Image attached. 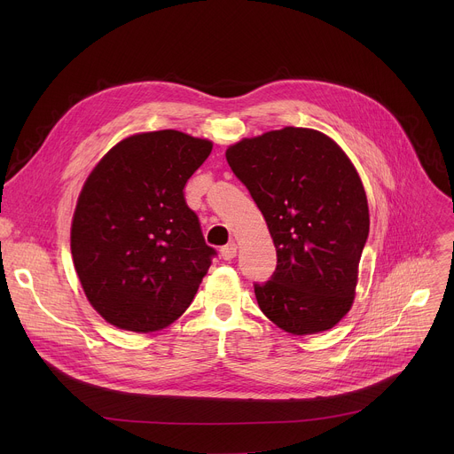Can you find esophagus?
I'll use <instances>...</instances> for the list:
<instances>
[{
  "label": "esophagus",
  "instance_id": "esophagus-1",
  "mask_svg": "<svg viewBox=\"0 0 454 454\" xmlns=\"http://www.w3.org/2000/svg\"><path fill=\"white\" fill-rule=\"evenodd\" d=\"M235 254H237V244L235 242H230V244L221 247V256L224 258V261H233Z\"/></svg>",
  "mask_w": 454,
  "mask_h": 454
}]
</instances>
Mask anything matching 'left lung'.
Wrapping results in <instances>:
<instances>
[{
  "instance_id": "left-lung-1",
  "label": "left lung",
  "mask_w": 454,
  "mask_h": 454,
  "mask_svg": "<svg viewBox=\"0 0 454 454\" xmlns=\"http://www.w3.org/2000/svg\"><path fill=\"white\" fill-rule=\"evenodd\" d=\"M226 160L277 247L271 280L254 284L258 307L296 336L333 329L354 303L370 231L356 167L333 138L305 127L244 138Z\"/></svg>"
}]
</instances>
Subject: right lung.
<instances>
[{
	"label": "right lung",
	"instance_id": "1",
	"mask_svg": "<svg viewBox=\"0 0 454 454\" xmlns=\"http://www.w3.org/2000/svg\"><path fill=\"white\" fill-rule=\"evenodd\" d=\"M212 142L172 129L116 144L88 176L72 223V256L93 309L111 325L154 333L196 296L215 249L184 201Z\"/></svg>",
	"mask_w": 454,
	"mask_h": 454
}]
</instances>
